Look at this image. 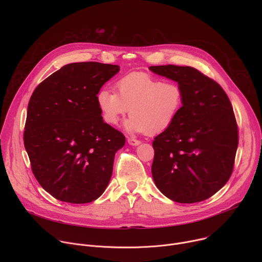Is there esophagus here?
<instances>
[{
    "label": "esophagus",
    "mask_w": 262,
    "mask_h": 262,
    "mask_svg": "<svg viewBox=\"0 0 262 262\" xmlns=\"http://www.w3.org/2000/svg\"><path fill=\"white\" fill-rule=\"evenodd\" d=\"M127 142H128L129 145H133V146H137V145H140V144H141V141H140V140L133 139V138H128V139H127Z\"/></svg>",
    "instance_id": "1"
}]
</instances>
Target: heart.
Returning <instances> with one entry per match:
<instances>
[{
  "label": "heart",
  "mask_w": 262,
  "mask_h": 262,
  "mask_svg": "<svg viewBox=\"0 0 262 262\" xmlns=\"http://www.w3.org/2000/svg\"><path fill=\"white\" fill-rule=\"evenodd\" d=\"M116 90L100 89L97 104L111 125H116L129 110L125 127L130 133L151 136L164 132L175 121L183 103V90L177 82H162L139 72L121 78Z\"/></svg>",
  "instance_id": "b5f03b06"
}]
</instances>
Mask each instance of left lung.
<instances>
[{"label": "left lung", "mask_w": 262, "mask_h": 262, "mask_svg": "<svg viewBox=\"0 0 262 262\" xmlns=\"http://www.w3.org/2000/svg\"><path fill=\"white\" fill-rule=\"evenodd\" d=\"M176 81L183 103L175 121L155 138L152 177L158 189L179 203L208 199L230 178L238 127L224 89L191 66H150Z\"/></svg>", "instance_id": "left-lung-1"}]
</instances>
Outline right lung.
Instances as JSON below:
<instances>
[{"label":"right lung","mask_w":262,"mask_h":262,"mask_svg":"<svg viewBox=\"0 0 262 262\" xmlns=\"http://www.w3.org/2000/svg\"><path fill=\"white\" fill-rule=\"evenodd\" d=\"M119 71L118 65L71 63L34 90L24 144L32 172L54 198L83 204L107 186L124 135L104 123L96 95Z\"/></svg>","instance_id":"1"}]
</instances>
